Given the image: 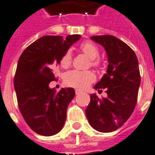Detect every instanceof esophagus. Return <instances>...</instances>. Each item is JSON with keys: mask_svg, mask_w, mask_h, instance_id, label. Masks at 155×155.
I'll return each mask as SVG.
<instances>
[{"mask_svg": "<svg viewBox=\"0 0 155 155\" xmlns=\"http://www.w3.org/2000/svg\"><path fill=\"white\" fill-rule=\"evenodd\" d=\"M81 91H80V90H75V94H81Z\"/></svg>", "mask_w": 155, "mask_h": 155, "instance_id": "34e87169", "label": "esophagus"}]
</instances>
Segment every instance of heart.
<instances>
[{"instance_id": "b5f03b06", "label": "heart", "mask_w": 155, "mask_h": 155, "mask_svg": "<svg viewBox=\"0 0 155 155\" xmlns=\"http://www.w3.org/2000/svg\"><path fill=\"white\" fill-rule=\"evenodd\" d=\"M81 50L86 56L91 60V64L93 67H98L100 65V61L98 58L100 52L97 46L91 42H84L81 45ZM72 62V54L70 51H67L62 54L60 60V64L61 67L67 68L71 64ZM95 79V75L91 71H81L77 70H73L66 72L64 75V81L68 86L84 89L87 87L89 84L92 83Z\"/></svg>"}]
</instances>
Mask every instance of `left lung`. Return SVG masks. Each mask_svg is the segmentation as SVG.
<instances>
[{"instance_id": "1", "label": "left lung", "mask_w": 155, "mask_h": 155, "mask_svg": "<svg viewBox=\"0 0 155 155\" xmlns=\"http://www.w3.org/2000/svg\"><path fill=\"white\" fill-rule=\"evenodd\" d=\"M91 39L101 45L107 54L106 74L94 88L100 91L105 89L108 96L101 100L91 94L85 114L94 130L109 133L122 126L136 105L140 84L139 61L133 50L113 35H95Z\"/></svg>"}]
</instances>
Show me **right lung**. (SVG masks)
Here are the masks:
<instances>
[{"label": "right lung", "mask_w": 155, "mask_h": 155, "mask_svg": "<svg viewBox=\"0 0 155 155\" xmlns=\"http://www.w3.org/2000/svg\"><path fill=\"white\" fill-rule=\"evenodd\" d=\"M81 35H45L30 45L20 56L14 79L18 106L24 120L35 133L51 136L60 132L66 120L73 88L56 92L49 84L54 81L51 64H60L62 54Z\"/></svg>", "instance_id": "1"}]
</instances>
